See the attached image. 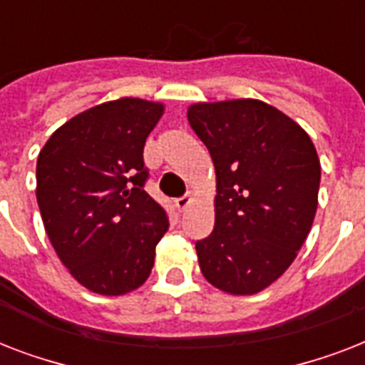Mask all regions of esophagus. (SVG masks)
Listing matches in <instances>:
<instances>
[{"mask_svg":"<svg viewBox=\"0 0 365 365\" xmlns=\"http://www.w3.org/2000/svg\"><path fill=\"white\" fill-rule=\"evenodd\" d=\"M191 200H193V195L187 193V195H183V197H180V199H176V206H178V210H185L189 205H191Z\"/></svg>","mask_w":365,"mask_h":365,"instance_id":"esophagus-1","label":"esophagus"}]
</instances>
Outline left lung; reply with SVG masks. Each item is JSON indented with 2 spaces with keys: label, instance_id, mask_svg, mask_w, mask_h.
<instances>
[{
  "label": "left lung",
  "instance_id": "1",
  "mask_svg": "<svg viewBox=\"0 0 365 365\" xmlns=\"http://www.w3.org/2000/svg\"><path fill=\"white\" fill-rule=\"evenodd\" d=\"M216 168V223L195 244L200 271L233 295L257 294L292 265L312 227L320 160L303 128L261 100L189 106Z\"/></svg>",
  "mask_w": 365,
  "mask_h": 365
}]
</instances>
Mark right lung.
I'll list each match as a JSON object with an SVG mask.
<instances>
[{"label": "right lung", "instance_id": "add662e5", "mask_svg": "<svg viewBox=\"0 0 365 365\" xmlns=\"http://www.w3.org/2000/svg\"><path fill=\"white\" fill-rule=\"evenodd\" d=\"M165 106L119 98L71 117L37 157V205L60 261L100 295L148 280L168 231L165 208L145 193L143 145Z\"/></svg>", "mask_w": 365, "mask_h": 365}]
</instances>
